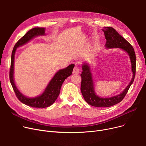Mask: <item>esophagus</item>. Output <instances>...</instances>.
<instances>
[{"instance_id":"34e87169","label":"esophagus","mask_w":146,"mask_h":146,"mask_svg":"<svg viewBox=\"0 0 146 146\" xmlns=\"http://www.w3.org/2000/svg\"><path fill=\"white\" fill-rule=\"evenodd\" d=\"M80 72V68H79V67L77 65H76L73 68V73L74 74H78Z\"/></svg>"}]
</instances>
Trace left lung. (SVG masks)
Instances as JSON below:
<instances>
[{
  "label": "left lung",
  "mask_w": 146,
  "mask_h": 146,
  "mask_svg": "<svg viewBox=\"0 0 146 146\" xmlns=\"http://www.w3.org/2000/svg\"><path fill=\"white\" fill-rule=\"evenodd\" d=\"M104 31L105 39L106 40L105 46L106 48H121L125 51L130 57L132 71L133 73V78L128 86L119 95L111 98H104L99 97L95 93L94 88V82L92 79V74L90 72L89 66L83 64L82 66V72L80 74L82 81L80 90L85 100L90 105L96 107H109L118 104L124 98L127 94L128 89L133 83L135 76L136 57L133 46L125 38L120 35L116 30L112 27H104L102 29Z\"/></svg>",
  "instance_id": "left-lung-1"
}]
</instances>
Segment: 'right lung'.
<instances>
[{
    "instance_id": "1",
    "label": "right lung",
    "mask_w": 146,
    "mask_h": 146,
    "mask_svg": "<svg viewBox=\"0 0 146 146\" xmlns=\"http://www.w3.org/2000/svg\"><path fill=\"white\" fill-rule=\"evenodd\" d=\"M45 35L44 28H34L30 29L23 36L18 42L15 44L13 49L12 50L11 56V62L9 71V79L17 98L23 104L33 108H46L51 105L57 99L60 92V89L62 84L66 79L72 74L73 69L74 65L73 64L69 65L68 67L64 69L60 70L54 76L46 88L43 94L35 98H29L23 95L18 90L15 85L13 80V64H14V56L15 52L19 46L25 44L28 42L33 38L37 35Z\"/></svg>"
}]
</instances>
